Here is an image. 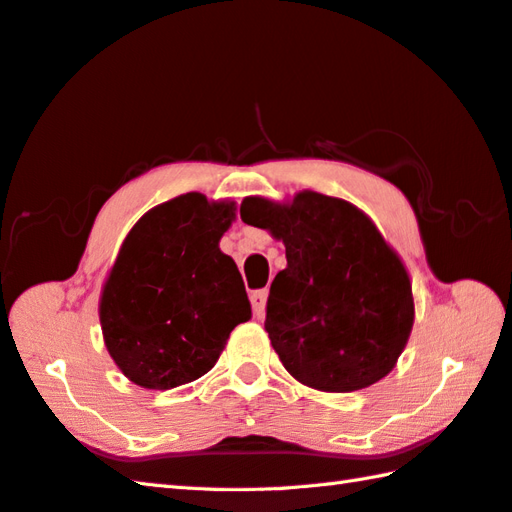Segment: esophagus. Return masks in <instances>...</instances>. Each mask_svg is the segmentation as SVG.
Returning a JSON list of instances; mask_svg holds the SVG:
<instances>
[{"instance_id": "obj_1", "label": "esophagus", "mask_w": 512, "mask_h": 512, "mask_svg": "<svg viewBox=\"0 0 512 512\" xmlns=\"http://www.w3.org/2000/svg\"><path fill=\"white\" fill-rule=\"evenodd\" d=\"M266 299H268V290H253L250 293V306H253V315L255 317H262L264 310H266Z\"/></svg>"}]
</instances>
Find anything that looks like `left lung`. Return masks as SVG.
I'll return each instance as SVG.
<instances>
[{"label": "left lung", "mask_w": 512, "mask_h": 512, "mask_svg": "<svg viewBox=\"0 0 512 512\" xmlns=\"http://www.w3.org/2000/svg\"><path fill=\"white\" fill-rule=\"evenodd\" d=\"M242 222L286 246L266 302V330L297 382L353 393L393 370L413 328V288L402 259L353 204L299 193L293 204L248 197Z\"/></svg>", "instance_id": "obj_1"}]
</instances>
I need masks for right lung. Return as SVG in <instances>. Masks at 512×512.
Masks as SVG:
<instances>
[{
  "label": "right lung",
  "mask_w": 512,
  "mask_h": 512,
  "mask_svg": "<svg viewBox=\"0 0 512 512\" xmlns=\"http://www.w3.org/2000/svg\"><path fill=\"white\" fill-rule=\"evenodd\" d=\"M233 206L186 193L148 210L124 239L99 319L110 357L137 386L195 382L250 319L244 279L219 250Z\"/></svg>",
  "instance_id": "right-lung-1"
}]
</instances>
